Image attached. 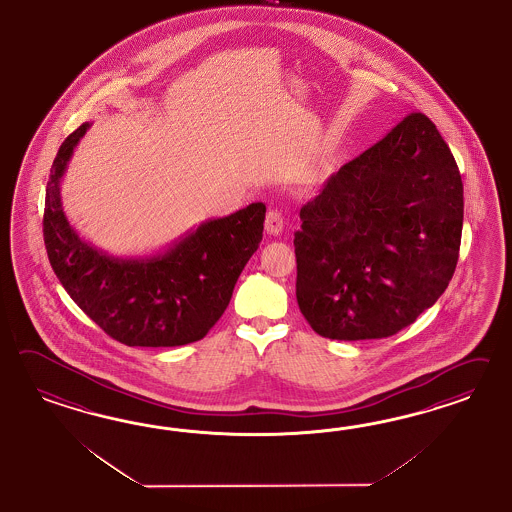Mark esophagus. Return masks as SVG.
<instances>
[{
    "label": "esophagus",
    "mask_w": 512,
    "mask_h": 512,
    "mask_svg": "<svg viewBox=\"0 0 512 512\" xmlns=\"http://www.w3.org/2000/svg\"><path fill=\"white\" fill-rule=\"evenodd\" d=\"M283 216H281V212L279 210H268V214H266V219H264V231L268 234H276L281 233L283 231Z\"/></svg>",
    "instance_id": "esophagus-1"
}]
</instances>
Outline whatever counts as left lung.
<instances>
[{
    "label": "left lung",
    "instance_id": "8db88e82",
    "mask_svg": "<svg viewBox=\"0 0 512 512\" xmlns=\"http://www.w3.org/2000/svg\"><path fill=\"white\" fill-rule=\"evenodd\" d=\"M296 300L330 340L400 332L445 293L458 263L464 186L430 118L405 116L302 206Z\"/></svg>",
    "mask_w": 512,
    "mask_h": 512
}]
</instances>
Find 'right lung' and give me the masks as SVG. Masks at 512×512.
Wrapping results in <instances>:
<instances>
[{
  "instance_id": "add662e5",
  "label": "right lung",
  "mask_w": 512,
  "mask_h": 512,
  "mask_svg": "<svg viewBox=\"0 0 512 512\" xmlns=\"http://www.w3.org/2000/svg\"><path fill=\"white\" fill-rule=\"evenodd\" d=\"M88 129L86 122L63 140L50 169L43 234L54 274L78 308L120 343L176 347L202 340L263 240L266 206L251 202L208 219L152 257L109 255L78 236L60 195L67 163Z\"/></svg>"
}]
</instances>
